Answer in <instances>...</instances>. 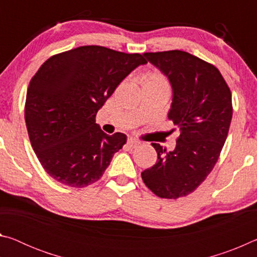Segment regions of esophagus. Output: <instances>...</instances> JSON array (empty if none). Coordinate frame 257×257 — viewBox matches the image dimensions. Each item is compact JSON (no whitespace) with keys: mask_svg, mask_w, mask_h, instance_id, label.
<instances>
[{"mask_svg":"<svg viewBox=\"0 0 257 257\" xmlns=\"http://www.w3.org/2000/svg\"><path fill=\"white\" fill-rule=\"evenodd\" d=\"M138 144H139V142L136 141V139H133V138H129L127 142V145L130 147V149H134V147H136Z\"/></svg>","mask_w":257,"mask_h":257,"instance_id":"esophagus-1","label":"esophagus"}]
</instances>
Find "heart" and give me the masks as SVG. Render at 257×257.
I'll return each instance as SVG.
<instances>
[{
    "instance_id": "heart-1",
    "label": "heart",
    "mask_w": 257,
    "mask_h": 257,
    "mask_svg": "<svg viewBox=\"0 0 257 257\" xmlns=\"http://www.w3.org/2000/svg\"><path fill=\"white\" fill-rule=\"evenodd\" d=\"M144 81H147V82H153V84H159V85H167V81H165L164 77L162 75H160V73H156V72H153L151 73V75L147 76Z\"/></svg>"
}]
</instances>
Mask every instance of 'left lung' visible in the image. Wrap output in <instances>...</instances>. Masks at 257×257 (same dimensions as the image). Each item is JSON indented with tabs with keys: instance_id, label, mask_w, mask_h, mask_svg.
I'll use <instances>...</instances> for the list:
<instances>
[{
	"instance_id": "8db88e82",
	"label": "left lung",
	"mask_w": 257,
	"mask_h": 257,
	"mask_svg": "<svg viewBox=\"0 0 257 257\" xmlns=\"http://www.w3.org/2000/svg\"><path fill=\"white\" fill-rule=\"evenodd\" d=\"M172 88L169 120L179 127L176 149L153 143L158 161L142 172L145 185L161 198H178L206 179L219 159L232 118L231 92L212 64L175 50L144 53Z\"/></svg>"
}]
</instances>
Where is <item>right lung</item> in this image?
Here are the masks:
<instances>
[{
    "instance_id": "obj_1",
    "label": "right lung",
    "mask_w": 257,
    "mask_h": 257,
    "mask_svg": "<svg viewBox=\"0 0 257 257\" xmlns=\"http://www.w3.org/2000/svg\"><path fill=\"white\" fill-rule=\"evenodd\" d=\"M146 60L103 46H80L53 55L30 80L25 119L43 168L56 181L86 187L97 181L124 134L102 132L95 116L130 72Z\"/></svg>"
}]
</instances>
